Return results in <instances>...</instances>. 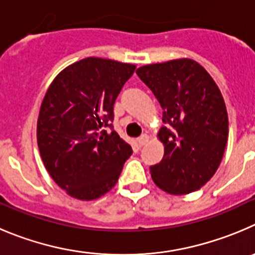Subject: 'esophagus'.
<instances>
[{
    "mask_svg": "<svg viewBox=\"0 0 255 255\" xmlns=\"http://www.w3.org/2000/svg\"><path fill=\"white\" fill-rule=\"evenodd\" d=\"M137 142H138L139 147H142V146H144V144L148 142V136L147 134H142V136L137 139Z\"/></svg>",
    "mask_w": 255,
    "mask_h": 255,
    "instance_id": "34e87169",
    "label": "esophagus"
}]
</instances>
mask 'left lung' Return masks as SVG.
Segmentation results:
<instances>
[{
  "mask_svg": "<svg viewBox=\"0 0 255 255\" xmlns=\"http://www.w3.org/2000/svg\"><path fill=\"white\" fill-rule=\"evenodd\" d=\"M162 108L159 139L164 157L150 166L153 182L170 194L199 189L216 173L229 136L221 91L210 73L193 59H174L139 67Z\"/></svg>",
  "mask_w": 255,
  "mask_h": 255,
  "instance_id": "left-lung-1",
  "label": "left lung"
}]
</instances>
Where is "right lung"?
<instances>
[{
	"label": "right lung",
	"instance_id": "obj_1",
	"mask_svg": "<svg viewBox=\"0 0 255 255\" xmlns=\"http://www.w3.org/2000/svg\"><path fill=\"white\" fill-rule=\"evenodd\" d=\"M134 70L89 57L66 67L47 90L36 126L39 152L52 179L73 198L104 196L132 155L112 122L117 96Z\"/></svg>",
	"mask_w": 255,
	"mask_h": 255
}]
</instances>
